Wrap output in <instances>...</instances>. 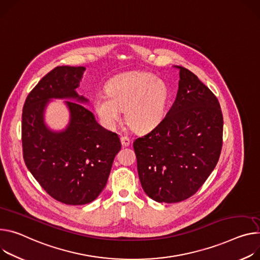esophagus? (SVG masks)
<instances>
[{
  "label": "esophagus",
  "mask_w": 260,
  "mask_h": 260,
  "mask_svg": "<svg viewBox=\"0 0 260 260\" xmlns=\"http://www.w3.org/2000/svg\"><path fill=\"white\" fill-rule=\"evenodd\" d=\"M120 141H121V144H122V146L123 147H126V146H128L129 145V139L127 138V137H125V136H121L120 137Z\"/></svg>",
  "instance_id": "obj_1"
}]
</instances>
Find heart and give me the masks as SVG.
Instances as JSON below:
<instances>
[{"label":"heart","instance_id":"b5f03b06","mask_svg":"<svg viewBox=\"0 0 260 260\" xmlns=\"http://www.w3.org/2000/svg\"><path fill=\"white\" fill-rule=\"evenodd\" d=\"M107 95H96L93 109L101 123L114 128L124 111L127 125L136 132L155 128L166 116L170 100L168 85L150 73L131 72L115 76L106 85Z\"/></svg>","mask_w":260,"mask_h":260}]
</instances>
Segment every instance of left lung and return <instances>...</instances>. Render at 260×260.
Listing matches in <instances>:
<instances>
[{
	"label": "left lung",
	"instance_id": "1",
	"mask_svg": "<svg viewBox=\"0 0 260 260\" xmlns=\"http://www.w3.org/2000/svg\"><path fill=\"white\" fill-rule=\"evenodd\" d=\"M179 70L176 100L162 121L134 141L139 179L156 202L194 195L215 169L222 149L218 99L190 70Z\"/></svg>",
	"mask_w": 260,
	"mask_h": 260
}]
</instances>
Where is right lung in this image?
<instances>
[{"label":"right lung","instance_id":"1","mask_svg":"<svg viewBox=\"0 0 260 260\" xmlns=\"http://www.w3.org/2000/svg\"><path fill=\"white\" fill-rule=\"evenodd\" d=\"M85 67L58 66L29 93L21 116L22 153L26 166L44 191L69 205L95 200L107 184L115 155L121 148L117 134L104 128L81 104ZM52 99H68L70 122L56 132L45 124V109ZM74 100V102H70Z\"/></svg>","mask_w":260,"mask_h":260}]
</instances>
